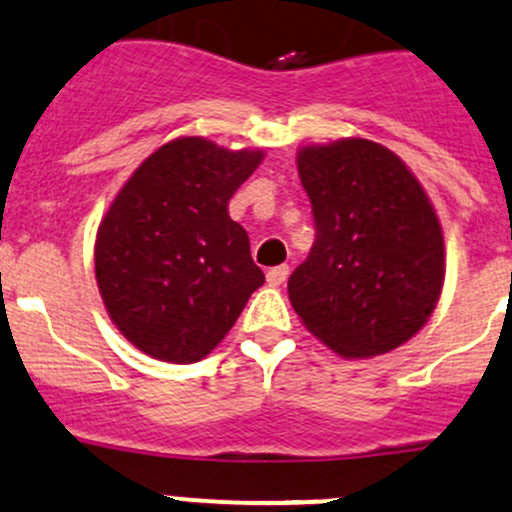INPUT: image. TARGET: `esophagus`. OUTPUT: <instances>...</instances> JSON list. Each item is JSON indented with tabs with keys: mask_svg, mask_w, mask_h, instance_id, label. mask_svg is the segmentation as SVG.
Masks as SVG:
<instances>
[{
	"mask_svg": "<svg viewBox=\"0 0 512 512\" xmlns=\"http://www.w3.org/2000/svg\"><path fill=\"white\" fill-rule=\"evenodd\" d=\"M286 278H288V266H276L266 273L268 286H283V283H286Z\"/></svg>",
	"mask_w": 512,
	"mask_h": 512,
	"instance_id": "obj_1",
	"label": "esophagus"
}]
</instances>
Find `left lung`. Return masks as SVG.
<instances>
[{
  "instance_id": "left-lung-1",
  "label": "left lung",
  "mask_w": 512,
  "mask_h": 512,
  "mask_svg": "<svg viewBox=\"0 0 512 512\" xmlns=\"http://www.w3.org/2000/svg\"><path fill=\"white\" fill-rule=\"evenodd\" d=\"M315 217L288 278L300 323L340 357H374L419 333L444 288V231L429 194L389 147L365 138L295 155Z\"/></svg>"
}]
</instances>
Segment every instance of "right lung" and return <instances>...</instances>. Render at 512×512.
<instances>
[{"label": "right lung", "instance_id": "1", "mask_svg": "<svg viewBox=\"0 0 512 512\" xmlns=\"http://www.w3.org/2000/svg\"><path fill=\"white\" fill-rule=\"evenodd\" d=\"M263 150L189 135L157 147L120 187L96 234V281L120 335L162 362L207 357L263 286L229 199Z\"/></svg>", "mask_w": 512, "mask_h": 512}]
</instances>
